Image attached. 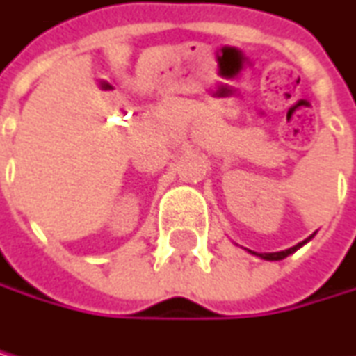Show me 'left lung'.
<instances>
[{"mask_svg":"<svg viewBox=\"0 0 356 356\" xmlns=\"http://www.w3.org/2000/svg\"><path fill=\"white\" fill-rule=\"evenodd\" d=\"M313 236H315V233H313ZM313 236H310V238H313ZM308 238V240H310ZM304 244V242H302ZM302 244H297V246H291V249H286V251H280V253H259V257H262V259H284V257H286V255H291L293 251H297V249H300V246Z\"/></svg>","mask_w":356,"mask_h":356,"instance_id":"8db88e82","label":"left lung"}]
</instances>
